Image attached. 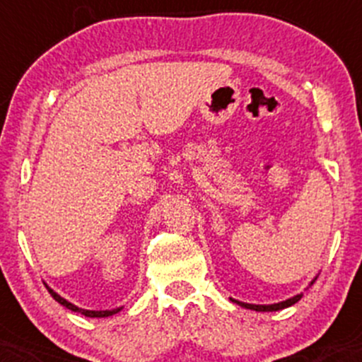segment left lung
<instances>
[{"label": "left lung", "instance_id": "1", "mask_svg": "<svg viewBox=\"0 0 362 362\" xmlns=\"http://www.w3.org/2000/svg\"><path fill=\"white\" fill-rule=\"evenodd\" d=\"M310 284H314V281H312ZM301 296H303V294H296V296L289 298V300L279 301V303H274V305H252V303H244V301L233 300V298H232V301H233V303L240 305V307L249 308V310H256V312H277V310H282V308L291 307V305H294V303H296V301L301 300Z\"/></svg>", "mask_w": 362, "mask_h": 362}]
</instances>
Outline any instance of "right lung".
I'll list each match as a JSON object with an SVG mask.
<instances>
[{"instance_id": "right-lung-1", "label": "right lung", "mask_w": 362, "mask_h": 362, "mask_svg": "<svg viewBox=\"0 0 362 362\" xmlns=\"http://www.w3.org/2000/svg\"><path fill=\"white\" fill-rule=\"evenodd\" d=\"M47 289H48V293L52 294V298H54L55 301H59V303H61L62 307L69 308V310H73V312H80V314L85 315V317H110V315L117 314V312L122 310V307L120 308H115V310H85V308L76 307V305H73V303H71V301L66 300V298H62L61 294H57V293L54 291V289L48 288V286H47Z\"/></svg>"}]
</instances>
